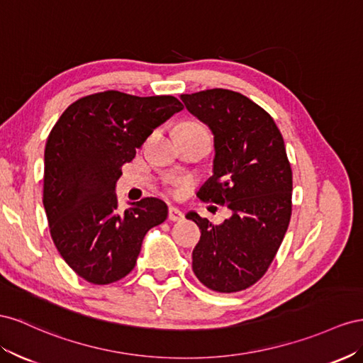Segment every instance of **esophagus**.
Segmentation results:
<instances>
[{
  "instance_id": "34e87169",
  "label": "esophagus",
  "mask_w": 363,
  "mask_h": 363,
  "mask_svg": "<svg viewBox=\"0 0 363 363\" xmlns=\"http://www.w3.org/2000/svg\"><path fill=\"white\" fill-rule=\"evenodd\" d=\"M182 219H184L182 211H179L178 208H174V206H170V208H169V220L179 222Z\"/></svg>"
}]
</instances>
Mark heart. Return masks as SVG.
<instances>
[{
    "instance_id": "heart-1",
    "label": "heart",
    "mask_w": 363,
    "mask_h": 363,
    "mask_svg": "<svg viewBox=\"0 0 363 363\" xmlns=\"http://www.w3.org/2000/svg\"><path fill=\"white\" fill-rule=\"evenodd\" d=\"M178 129L187 130V132H191V133H198V135H208V133H206V130L203 129V126H201L199 123H194V121L182 123ZM182 187H184L182 182L173 181V182L170 184V193H172V194H179V191L182 190Z\"/></svg>"
}]
</instances>
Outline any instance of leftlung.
<instances>
[{"mask_svg":"<svg viewBox=\"0 0 363 363\" xmlns=\"http://www.w3.org/2000/svg\"><path fill=\"white\" fill-rule=\"evenodd\" d=\"M181 100L214 135V174L199 199L233 211L222 225L187 214L201 230L193 272L214 292H240L266 274L291 222L292 167L284 140L274 118L240 92L214 88Z\"/></svg>","mask_w":363,"mask_h":363,"instance_id":"1","label":"left lung"}]
</instances>
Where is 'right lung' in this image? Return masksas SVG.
<instances>
[{
    "mask_svg": "<svg viewBox=\"0 0 363 363\" xmlns=\"http://www.w3.org/2000/svg\"><path fill=\"white\" fill-rule=\"evenodd\" d=\"M182 103L103 91L82 97L51 129L44 155L43 202L51 239L67 264L92 284H111L135 267L144 235L167 219V205L144 198L118 211L123 164Z\"/></svg>",
    "mask_w": 363,
    "mask_h": 363,
    "instance_id": "right-lung-1",
    "label": "right lung"
}]
</instances>
